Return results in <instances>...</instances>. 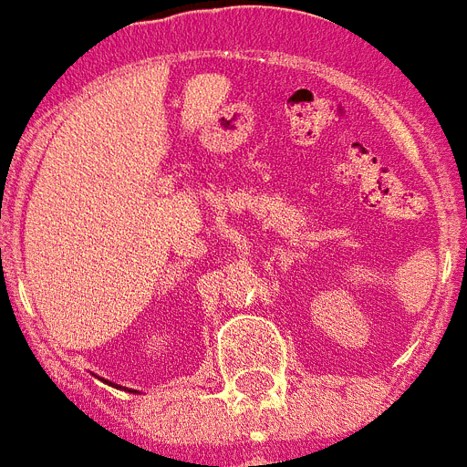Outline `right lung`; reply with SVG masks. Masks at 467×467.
Masks as SVG:
<instances>
[{"instance_id":"right-lung-1","label":"right lung","mask_w":467,"mask_h":467,"mask_svg":"<svg viewBox=\"0 0 467 467\" xmlns=\"http://www.w3.org/2000/svg\"><path fill=\"white\" fill-rule=\"evenodd\" d=\"M134 393H139V391H134Z\"/></svg>"}]
</instances>
